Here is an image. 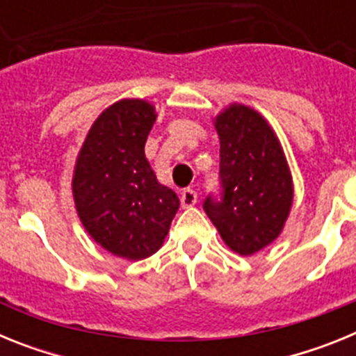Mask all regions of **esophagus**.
Masks as SVG:
<instances>
[{"mask_svg": "<svg viewBox=\"0 0 356 356\" xmlns=\"http://www.w3.org/2000/svg\"><path fill=\"white\" fill-rule=\"evenodd\" d=\"M180 201L184 209H191V207H194L197 203L196 191H193V188H185V191H181Z\"/></svg>", "mask_w": 356, "mask_h": 356, "instance_id": "34e87169", "label": "esophagus"}]
</instances>
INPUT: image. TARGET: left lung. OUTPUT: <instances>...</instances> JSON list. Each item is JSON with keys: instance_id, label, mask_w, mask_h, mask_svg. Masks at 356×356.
Returning <instances> with one entry per match:
<instances>
[{"instance_id": "obj_1", "label": "left lung", "mask_w": 356, "mask_h": 356, "mask_svg": "<svg viewBox=\"0 0 356 356\" xmlns=\"http://www.w3.org/2000/svg\"><path fill=\"white\" fill-rule=\"evenodd\" d=\"M221 143V201L207 197V216L226 246L242 257L267 248L284 232L294 201L287 156L260 112L229 103L213 118Z\"/></svg>"}]
</instances>
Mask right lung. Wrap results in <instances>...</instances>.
Masks as SVG:
<instances>
[{"mask_svg": "<svg viewBox=\"0 0 356 356\" xmlns=\"http://www.w3.org/2000/svg\"><path fill=\"white\" fill-rule=\"evenodd\" d=\"M156 110L124 97L92 122L72 171V197L85 232L119 259L156 253L180 209L175 191L156 180L144 153Z\"/></svg>", "mask_w": 356, "mask_h": 356, "instance_id": "obj_1", "label": "right lung"}]
</instances>
